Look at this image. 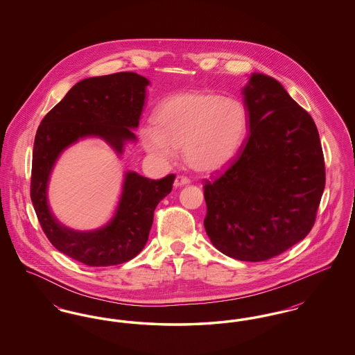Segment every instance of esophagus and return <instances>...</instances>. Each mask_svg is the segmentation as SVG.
I'll list each match as a JSON object with an SVG mask.
<instances>
[{
    "label": "esophagus",
    "mask_w": 355,
    "mask_h": 355,
    "mask_svg": "<svg viewBox=\"0 0 355 355\" xmlns=\"http://www.w3.org/2000/svg\"><path fill=\"white\" fill-rule=\"evenodd\" d=\"M190 184V180L186 178L184 175H177L175 180H174V186L175 187H181V186L189 185Z\"/></svg>",
    "instance_id": "obj_1"
}]
</instances>
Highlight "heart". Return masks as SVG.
<instances>
[{
    "label": "heart",
    "mask_w": 355,
    "mask_h": 355,
    "mask_svg": "<svg viewBox=\"0 0 355 355\" xmlns=\"http://www.w3.org/2000/svg\"><path fill=\"white\" fill-rule=\"evenodd\" d=\"M153 123L154 129L142 132L148 152L169 158L173 149H182L189 168L210 173L227 165L242 148L249 113L234 97L191 90L161 102Z\"/></svg>",
    "instance_id": "1"
}]
</instances>
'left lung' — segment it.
Wrapping results in <instances>:
<instances>
[{
	"instance_id": "left-lung-1",
	"label": "left lung",
	"mask_w": 355,
	"mask_h": 355,
	"mask_svg": "<svg viewBox=\"0 0 355 355\" xmlns=\"http://www.w3.org/2000/svg\"><path fill=\"white\" fill-rule=\"evenodd\" d=\"M242 94L250 132L227 170L205 181L203 225L220 253L259 262L310 233L324 159L311 116L277 80L253 73Z\"/></svg>"
}]
</instances>
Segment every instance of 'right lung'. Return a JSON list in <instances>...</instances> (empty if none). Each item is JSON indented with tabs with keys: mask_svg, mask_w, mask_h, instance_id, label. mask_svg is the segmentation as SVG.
<instances>
[{
	"mask_svg": "<svg viewBox=\"0 0 355 355\" xmlns=\"http://www.w3.org/2000/svg\"><path fill=\"white\" fill-rule=\"evenodd\" d=\"M148 78L122 71L85 78L74 85L41 121L34 138L31 198L44 233L61 253L87 266H113L130 261L148 242L154 210L175 175L150 180L128 171L113 217L103 226L80 232L60 223L48 205V182L60 154L85 137H100L117 154L135 141Z\"/></svg>",
	"mask_w": 355,
	"mask_h": 355,
	"instance_id": "right-lung-1",
	"label": "right lung"
}]
</instances>
